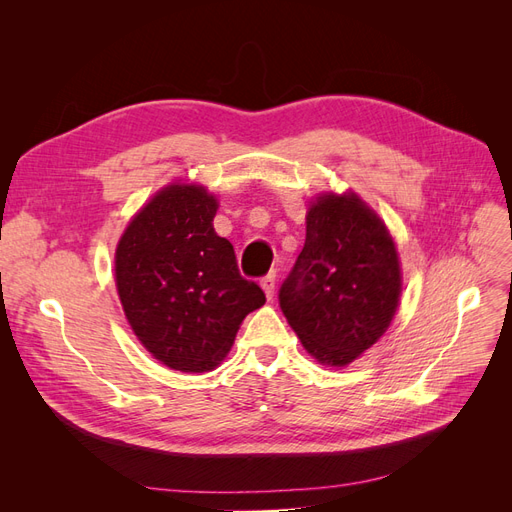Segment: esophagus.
I'll use <instances>...</instances> for the list:
<instances>
[{
  "label": "esophagus",
  "mask_w": 512,
  "mask_h": 512,
  "mask_svg": "<svg viewBox=\"0 0 512 512\" xmlns=\"http://www.w3.org/2000/svg\"><path fill=\"white\" fill-rule=\"evenodd\" d=\"M260 286H262V290H265L267 299H273V294H275V271H271L269 275L262 277V280H260Z\"/></svg>",
  "instance_id": "34e87169"
}]
</instances>
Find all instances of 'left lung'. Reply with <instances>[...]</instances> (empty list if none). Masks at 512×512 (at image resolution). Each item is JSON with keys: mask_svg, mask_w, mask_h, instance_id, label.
<instances>
[{"mask_svg": "<svg viewBox=\"0 0 512 512\" xmlns=\"http://www.w3.org/2000/svg\"><path fill=\"white\" fill-rule=\"evenodd\" d=\"M305 224L280 307L318 363L344 367L389 329L401 294L399 256L384 222L354 192L320 194Z\"/></svg>", "mask_w": 512, "mask_h": 512, "instance_id": "8db88e82", "label": "left lung"}]
</instances>
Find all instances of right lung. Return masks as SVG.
Masks as SVG:
<instances>
[{
    "instance_id": "add662e5",
    "label": "right lung",
    "mask_w": 512,
    "mask_h": 512,
    "mask_svg": "<svg viewBox=\"0 0 512 512\" xmlns=\"http://www.w3.org/2000/svg\"><path fill=\"white\" fill-rule=\"evenodd\" d=\"M218 200L203 185L170 183L117 243L115 282L134 335L158 361L203 374L228 354L243 318L265 305L228 239L213 228Z\"/></svg>"
}]
</instances>
